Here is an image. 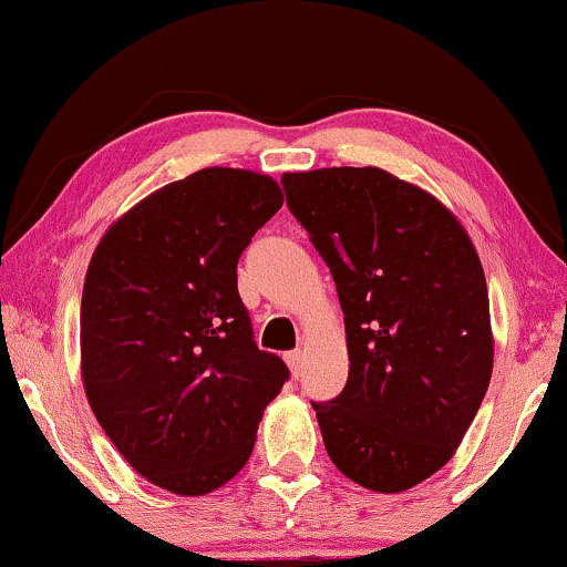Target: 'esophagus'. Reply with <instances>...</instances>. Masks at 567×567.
<instances>
[{
	"label": "esophagus",
	"mask_w": 567,
	"mask_h": 567,
	"mask_svg": "<svg viewBox=\"0 0 567 567\" xmlns=\"http://www.w3.org/2000/svg\"><path fill=\"white\" fill-rule=\"evenodd\" d=\"M286 359V363H289V369H291V374L293 377H299V371H301V361H305V353L301 351H289L284 355Z\"/></svg>",
	"instance_id": "34e87169"
}]
</instances>
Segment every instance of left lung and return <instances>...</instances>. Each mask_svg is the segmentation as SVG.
<instances>
[{
  "mask_svg": "<svg viewBox=\"0 0 567 567\" xmlns=\"http://www.w3.org/2000/svg\"><path fill=\"white\" fill-rule=\"evenodd\" d=\"M346 315L348 382L312 402L336 467L408 491L452 460L493 371L485 274L462 224L379 167L281 177Z\"/></svg>",
  "mask_w": 567,
  "mask_h": 567,
  "instance_id": "obj_1",
  "label": "left lung"
}]
</instances>
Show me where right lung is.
I'll return each instance as SVG.
<instances>
[{
  "instance_id": "1",
  "label": "right lung",
  "mask_w": 567,
  "mask_h": 567,
  "mask_svg": "<svg viewBox=\"0 0 567 567\" xmlns=\"http://www.w3.org/2000/svg\"><path fill=\"white\" fill-rule=\"evenodd\" d=\"M284 206L266 175L206 167L121 216L82 291V379L107 439L150 483L206 495L250 460L289 369L260 351L237 262Z\"/></svg>"
}]
</instances>
